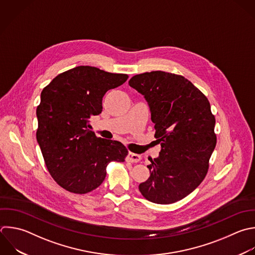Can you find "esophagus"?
Instances as JSON below:
<instances>
[{
  "label": "esophagus",
  "instance_id": "obj_1",
  "mask_svg": "<svg viewBox=\"0 0 255 255\" xmlns=\"http://www.w3.org/2000/svg\"><path fill=\"white\" fill-rule=\"evenodd\" d=\"M140 155H138V154H136V153H133V152H128V156H127V160L128 161H129V162H134V163H136V162H138L139 160H140Z\"/></svg>",
  "mask_w": 255,
  "mask_h": 255
}]
</instances>
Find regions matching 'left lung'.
<instances>
[{"label": "left lung", "mask_w": 255, "mask_h": 255, "mask_svg": "<svg viewBox=\"0 0 255 255\" xmlns=\"http://www.w3.org/2000/svg\"><path fill=\"white\" fill-rule=\"evenodd\" d=\"M128 85L144 96L159 156L147 165L150 176L138 185L142 196L158 204L176 202L204 179L216 145L215 118L207 98L180 75L152 71L133 76Z\"/></svg>", "instance_id": "obj_1"}]
</instances>
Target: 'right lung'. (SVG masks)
Wrapping results in <instances>:
<instances>
[{
  "mask_svg": "<svg viewBox=\"0 0 255 255\" xmlns=\"http://www.w3.org/2000/svg\"><path fill=\"white\" fill-rule=\"evenodd\" d=\"M128 79L127 74L80 66L44 88L37 108V140L51 176L64 189L88 193L103 183L111 161H125L128 148L98 137L89 119L102 113L106 93Z\"/></svg>",
  "mask_w": 255,
  "mask_h": 255,
  "instance_id": "1",
  "label": "right lung"
}]
</instances>
